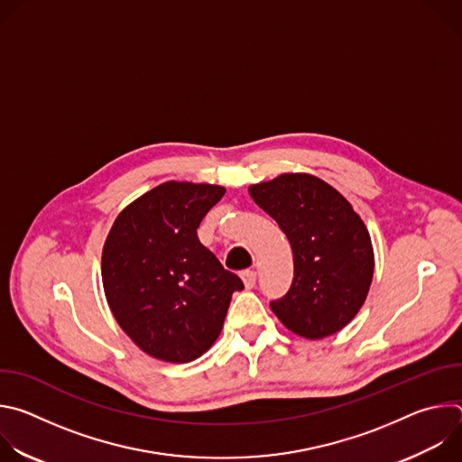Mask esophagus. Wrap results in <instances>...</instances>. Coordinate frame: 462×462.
<instances>
[{
    "label": "esophagus",
    "mask_w": 462,
    "mask_h": 462,
    "mask_svg": "<svg viewBox=\"0 0 462 462\" xmlns=\"http://www.w3.org/2000/svg\"><path fill=\"white\" fill-rule=\"evenodd\" d=\"M241 278H243V283H245L246 289H254L255 287V273L254 271H243Z\"/></svg>",
    "instance_id": "34e87169"
}]
</instances>
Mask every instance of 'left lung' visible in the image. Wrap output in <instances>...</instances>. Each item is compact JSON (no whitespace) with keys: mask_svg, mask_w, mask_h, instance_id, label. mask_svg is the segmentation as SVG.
Masks as SVG:
<instances>
[{"mask_svg":"<svg viewBox=\"0 0 462 462\" xmlns=\"http://www.w3.org/2000/svg\"><path fill=\"white\" fill-rule=\"evenodd\" d=\"M248 191L292 248V285L271 301L273 312L307 340L342 331L362 309L374 271L371 237L360 216L338 189L309 173H283Z\"/></svg>","mask_w":462,"mask_h":462,"instance_id":"8db88e82","label":"left lung"}]
</instances>
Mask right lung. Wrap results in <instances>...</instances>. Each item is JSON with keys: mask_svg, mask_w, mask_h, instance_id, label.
Here are the masks:
<instances>
[{"mask_svg": "<svg viewBox=\"0 0 462 462\" xmlns=\"http://www.w3.org/2000/svg\"><path fill=\"white\" fill-rule=\"evenodd\" d=\"M223 186L168 180L127 205L102 250V283L122 331L153 358L186 364L217 340L243 282L197 237Z\"/></svg>", "mask_w": 462, "mask_h": 462, "instance_id": "add662e5", "label": "right lung"}]
</instances>
